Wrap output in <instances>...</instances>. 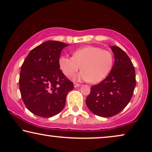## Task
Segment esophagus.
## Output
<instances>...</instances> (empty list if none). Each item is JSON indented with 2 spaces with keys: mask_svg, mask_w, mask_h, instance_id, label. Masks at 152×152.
Instances as JSON below:
<instances>
[{
  "mask_svg": "<svg viewBox=\"0 0 152 152\" xmlns=\"http://www.w3.org/2000/svg\"><path fill=\"white\" fill-rule=\"evenodd\" d=\"M80 86V84H77V83H74V87L75 88H77V87H79Z\"/></svg>",
  "mask_w": 152,
  "mask_h": 152,
  "instance_id": "esophagus-1",
  "label": "esophagus"
}]
</instances>
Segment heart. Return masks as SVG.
I'll return each mask as SVG.
<instances>
[{
  "label": "heart",
  "instance_id": "b5f03b06",
  "mask_svg": "<svg viewBox=\"0 0 152 152\" xmlns=\"http://www.w3.org/2000/svg\"><path fill=\"white\" fill-rule=\"evenodd\" d=\"M113 54L109 50L88 45L76 50L72 57L61 56L59 64L60 69L68 77H73L82 66L83 70L75 80L98 83L109 75L113 67Z\"/></svg>",
  "mask_w": 152,
  "mask_h": 152
}]
</instances>
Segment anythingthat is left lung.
Masks as SVG:
<instances>
[{
	"instance_id": "8db88e82",
	"label": "left lung",
	"mask_w": 152,
	"mask_h": 152,
	"mask_svg": "<svg viewBox=\"0 0 152 152\" xmlns=\"http://www.w3.org/2000/svg\"><path fill=\"white\" fill-rule=\"evenodd\" d=\"M115 62L109 75L92 86L86 99L89 110L101 117L119 113L132 99L136 86V72L130 58L118 46H111Z\"/></svg>"
}]
</instances>
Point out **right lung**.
<instances>
[{
  "label": "right lung",
  "mask_w": 152,
  "mask_h": 152,
  "mask_svg": "<svg viewBox=\"0 0 152 152\" xmlns=\"http://www.w3.org/2000/svg\"><path fill=\"white\" fill-rule=\"evenodd\" d=\"M68 44L48 41L30 52L20 68L19 88L29 111L43 118L59 113L73 83L59 69L61 52Z\"/></svg>",
  "instance_id": "1"
}]
</instances>
